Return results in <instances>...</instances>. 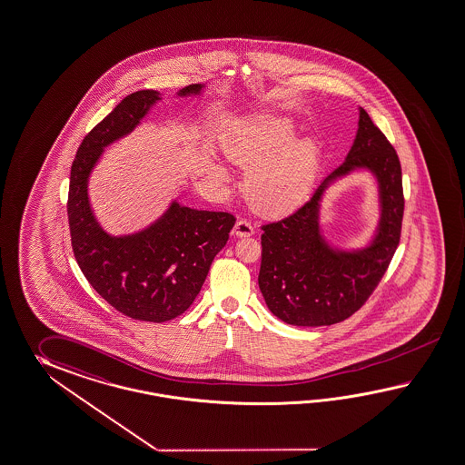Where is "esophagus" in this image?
Returning <instances> with one entry per match:
<instances>
[{"instance_id": "esophagus-1", "label": "esophagus", "mask_w": 465, "mask_h": 465, "mask_svg": "<svg viewBox=\"0 0 465 465\" xmlns=\"http://www.w3.org/2000/svg\"><path fill=\"white\" fill-rule=\"evenodd\" d=\"M253 232H255V228L250 223L249 220H238L235 227H233V233L237 237H250V235H253Z\"/></svg>"}]
</instances>
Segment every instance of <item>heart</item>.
<instances>
[{
	"mask_svg": "<svg viewBox=\"0 0 465 465\" xmlns=\"http://www.w3.org/2000/svg\"><path fill=\"white\" fill-rule=\"evenodd\" d=\"M228 156L250 170L245 192L263 213L285 215L304 203L316 182L321 151L312 137L297 139L285 117L259 115L242 121L225 144ZM225 176V170H220Z\"/></svg>",
	"mask_w": 465,
	"mask_h": 465,
	"instance_id": "b5f03b06",
	"label": "heart"
}]
</instances>
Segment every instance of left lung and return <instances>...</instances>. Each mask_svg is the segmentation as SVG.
<instances>
[{
	"instance_id": "8db88e82",
	"label": "left lung",
	"mask_w": 465,
	"mask_h": 465,
	"mask_svg": "<svg viewBox=\"0 0 465 465\" xmlns=\"http://www.w3.org/2000/svg\"><path fill=\"white\" fill-rule=\"evenodd\" d=\"M358 170L371 172L377 182L381 216L366 246L341 250L322 233L320 202L332 182ZM403 204L397 151L360 107L358 131L344 163L295 213L262 227L259 287L273 316L292 326L317 328L354 314L393 259Z\"/></svg>"
}]
</instances>
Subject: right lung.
I'll list each match as a JSON object with an SVG mask.
<instances>
[{"instance_id":"add662e5","label":"right lung","mask_w":465,"mask_h":465,"mask_svg":"<svg viewBox=\"0 0 465 465\" xmlns=\"http://www.w3.org/2000/svg\"><path fill=\"white\" fill-rule=\"evenodd\" d=\"M193 84L178 97H198ZM161 101L158 91H137L84 137L70 171L68 225L75 261L97 294L124 316L164 322L192 306L216 253L225 247L235 216L171 202L151 225L111 235L92 212L89 178L104 149L131 134Z\"/></svg>"}]
</instances>
